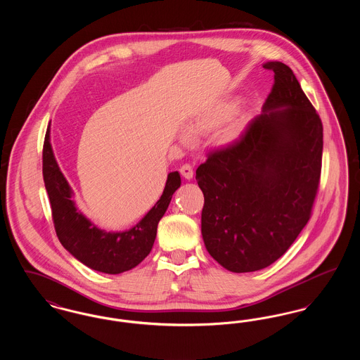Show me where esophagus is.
<instances>
[{
    "instance_id": "1",
    "label": "esophagus",
    "mask_w": 360,
    "mask_h": 360,
    "mask_svg": "<svg viewBox=\"0 0 360 360\" xmlns=\"http://www.w3.org/2000/svg\"><path fill=\"white\" fill-rule=\"evenodd\" d=\"M179 172H181V175H182L184 178H186L188 181L193 179L194 172H193V167H191L190 165H184V166L179 169Z\"/></svg>"
}]
</instances>
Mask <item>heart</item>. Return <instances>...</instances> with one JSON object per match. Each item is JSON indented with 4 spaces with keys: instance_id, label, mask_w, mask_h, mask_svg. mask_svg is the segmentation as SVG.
I'll use <instances>...</instances> for the list:
<instances>
[{
    "instance_id": "obj_1",
    "label": "heart",
    "mask_w": 360,
    "mask_h": 360,
    "mask_svg": "<svg viewBox=\"0 0 360 360\" xmlns=\"http://www.w3.org/2000/svg\"><path fill=\"white\" fill-rule=\"evenodd\" d=\"M247 122L248 117L245 112L236 109V101L225 98L212 103L191 117L188 122V132H182L181 140L188 143L191 139L190 134L198 136L213 131V144L219 148H228L239 140Z\"/></svg>"
}]
</instances>
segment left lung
Wrapping results in <instances>:
<instances>
[{
    "instance_id": "obj_1",
    "label": "left lung",
    "mask_w": 360,
    "mask_h": 360,
    "mask_svg": "<svg viewBox=\"0 0 360 360\" xmlns=\"http://www.w3.org/2000/svg\"><path fill=\"white\" fill-rule=\"evenodd\" d=\"M274 86L239 140L195 172L206 250L232 273L282 257L308 223L319 188L323 124L289 66L267 62Z\"/></svg>"
}]
</instances>
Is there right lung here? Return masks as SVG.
<instances>
[{
  "instance_id": "right-lung-1",
  "label": "right lung",
  "mask_w": 360,
  "mask_h": 360,
  "mask_svg": "<svg viewBox=\"0 0 360 360\" xmlns=\"http://www.w3.org/2000/svg\"><path fill=\"white\" fill-rule=\"evenodd\" d=\"M50 135L49 125L43 147V178L58 239L72 257L91 270L120 274L136 267L153 250L158 223L170 205L172 194L181 186L179 172L167 175L160 198L139 223L127 231H105L77 207L74 191L55 159Z\"/></svg>"
}]
</instances>
